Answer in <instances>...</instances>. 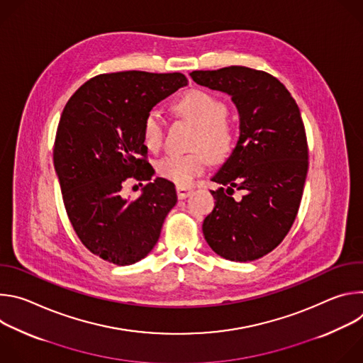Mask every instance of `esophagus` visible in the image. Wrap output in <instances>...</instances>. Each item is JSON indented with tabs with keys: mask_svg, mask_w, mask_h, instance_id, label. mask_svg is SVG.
I'll return each instance as SVG.
<instances>
[{
	"mask_svg": "<svg viewBox=\"0 0 363 363\" xmlns=\"http://www.w3.org/2000/svg\"><path fill=\"white\" fill-rule=\"evenodd\" d=\"M191 192H192V189L188 186H177V194H178L179 199H185L186 196L191 195Z\"/></svg>",
	"mask_w": 363,
	"mask_h": 363,
	"instance_id": "1",
	"label": "esophagus"
}]
</instances>
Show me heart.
<instances>
[{
	"mask_svg": "<svg viewBox=\"0 0 363 363\" xmlns=\"http://www.w3.org/2000/svg\"><path fill=\"white\" fill-rule=\"evenodd\" d=\"M178 111L198 126L196 145H202L216 160H221L233 147V132L224 122L227 108L221 100L202 90L186 93L177 105ZM164 139V119L160 111L152 109L143 122V143L157 150ZM208 154L203 149L189 153L171 152L157 164L158 174L179 186L194 182L208 165Z\"/></svg>",
	"mask_w": 363,
	"mask_h": 363,
	"instance_id": "heart-1",
	"label": "heart"
}]
</instances>
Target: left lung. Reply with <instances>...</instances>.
I'll list each match as a JSON object with an SVG mask.
<instances>
[{"mask_svg": "<svg viewBox=\"0 0 363 363\" xmlns=\"http://www.w3.org/2000/svg\"><path fill=\"white\" fill-rule=\"evenodd\" d=\"M192 80L231 97L240 135L211 181L216 206L202 233L213 251L252 262L274 250L291 228L308 168L307 139L294 99L276 77L244 66L196 70ZM234 189L242 190L234 200Z\"/></svg>", "mask_w": 363, "mask_h": 363, "instance_id": "obj_1", "label": "left lung"}]
</instances>
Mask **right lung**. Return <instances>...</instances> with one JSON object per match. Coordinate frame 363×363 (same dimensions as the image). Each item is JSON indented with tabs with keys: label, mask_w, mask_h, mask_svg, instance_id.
<instances>
[{
	"label": "right lung",
	"mask_w": 363,
	"mask_h": 363,
	"mask_svg": "<svg viewBox=\"0 0 363 363\" xmlns=\"http://www.w3.org/2000/svg\"><path fill=\"white\" fill-rule=\"evenodd\" d=\"M186 84L182 73L119 72L90 79L67 101L55 169L76 234L103 260L130 266L160 240L177 191L171 181L152 178L143 122L155 105ZM130 177L148 182L135 200L123 195Z\"/></svg>",
	"instance_id": "right-lung-1"
}]
</instances>
